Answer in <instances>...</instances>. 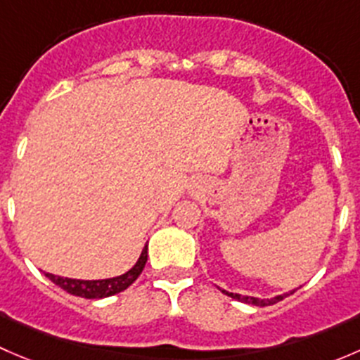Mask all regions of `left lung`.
Listing matches in <instances>:
<instances>
[{
  "instance_id": "obj_1",
  "label": "left lung",
  "mask_w": 360,
  "mask_h": 360,
  "mask_svg": "<svg viewBox=\"0 0 360 360\" xmlns=\"http://www.w3.org/2000/svg\"><path fill=\"white\" fill-rule=\"evenodd\" d=\"M297 289H300V288L292 289V291H288V292H284V294H278V296H274V297H256V296H244V294H238V292H228V291H224V289H221V288H219V291L226 294V296L233 297V300H237V301H242V303L254 304V307H268V304H275V303H278V301H282V300H284V297L291 296V294L296 292Z\"/></svg>"
}]
</instances>
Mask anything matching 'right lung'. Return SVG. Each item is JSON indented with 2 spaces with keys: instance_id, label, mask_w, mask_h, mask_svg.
<instances>
[{
  "instance_id": "right-lung-1",
  "label": "right lung",
  "mask_w": 360,
  "mask_h": 360,
  "mask_svg": "<svg viewBox=\"0 0 360 360\" xmlns=\"http://www.w3.org/2000/svg\"><path fill=\"white\" fill-rule=\"evenodd\" d=\"M148 261V244L144 245L141 250L139 259L136 261L132 268L129 271L122 275H116V277L110 278H99V281H79V278H68V277H59V275L53 274H45L50 281L56 285H59L60 289L69 294H75V296L86 297V300H101V297L112 296V294H118L125 291L129 285H132L136 282V278L139 277L141 271H143L144 264Z\"/></svg>"
}]
</instances>
